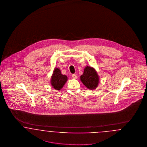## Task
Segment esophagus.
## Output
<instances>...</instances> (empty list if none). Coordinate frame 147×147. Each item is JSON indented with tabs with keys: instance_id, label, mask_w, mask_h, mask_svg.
<instances>
[{
	"instance_id": "34e87169",
	"label": "esophagus",
	"mask_w": 147,
	"mask_h": 147,
	"mask_svg": "<svg viewBox=\"0 0 147 147\" xmlns=\"http://www.w3.org/2000/svg\"><path fill=\"white\" fill-rule=\"evenodd\" d=\"M72 77L74 79H76L77 78V75L76 74H72Z\"/></svg>"
}]
</instances>
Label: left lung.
Instances as JSON below:
<instances>
[{"instance_id":"obj_1","label":"left lung","mask_w":147,"mask_h":147,"mask_svg":"<svg viewBox=\"0 0 147 147\" xmlns=\"http://www.w3.org/2000/svg\"><path fill=\"white\" fill-rule=\"evenodd\" d=\"M81 80L84 85L90 90L96 89L99 83V77L96 70L90 66H87L81 76Z\"/></svg>"}]
</instances>
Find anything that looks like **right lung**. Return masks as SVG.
Masks as SVG:
<instances>
[{
  "instance_id": "obj_1",
  "label": "right lung",
  "mask_w": 147,
  "mask_h": 147,
  "mask_svg": "<svg viewBox=\"0 0 147 147\" xmlns=\"http://www.w3.org/2000/svg\"><path fill=\"white\" fill-rule=\"evenodd\" d=\"M67 76L62 75L60 70L56 68L54 69L53 75L51 76V85L55 90H60L63 88L65 83L67 81Z\"/></svg>"
}]
</instances>
